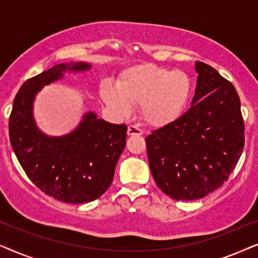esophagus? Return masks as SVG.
Here are the masks:
<instances>
[{
    "mask_svg": "<svg viewBox=\"0 0 258 258\" xmlns=\"http://www.w3.org/2000/svg\"><path fill=\"white\" fill-rule=\"evenodd\" d=\"M143 132L140 128H137L136 125H129L128 126V135L129 136H140L142 135Z\"/></svg>",
    "mask_w": 258,
    "mask_h": 258,
    "instance_id": "obj_1",
    "label": "esophagus"
}]
</instances>
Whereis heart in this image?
I'll return each mask as SVG.
<instances>
[{"mask_svg":"<svg viewBox=\"0 0 258 258\" xmlns=\"http://www.w3.org/2000/svg\"><path fill=\"white\" fill-rule=\"evenodd\" d=\"M192 90L190 77L154 64H141L124 70L117 87L101 84V97L119 116L130 115L132 104L141 105L147 124L162 126L175 121L188 103Z\"/></svg>","mask_w":258,"mask_h":258,"instance_id":"b5f03b06","label":"heart"}]
</instances>
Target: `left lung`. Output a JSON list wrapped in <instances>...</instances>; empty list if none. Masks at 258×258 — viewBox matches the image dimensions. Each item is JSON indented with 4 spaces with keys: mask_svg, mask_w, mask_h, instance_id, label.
Returning a JSON list of instances; mask_svg holds the SVG:
<instances>
[{
    "mask_svg": "<svg viewBox=\"0 0 258 258\" xmlns=\"http://www.w3.org/2000/svg\"><path fill=\"white\" fill-rule=\"evenodd\" d=\"M191 107L146 137L150 171L174 200L203 199L229 178L244 147L241 102L231 82L196 62Z\"/></svg>",
    "mask_w": 258,
    "mask_h": 258,
    "instance_id": "8db88e82",
    "label": "left lung"
}]
</instances>
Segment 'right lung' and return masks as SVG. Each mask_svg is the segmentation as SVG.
I'll return each mask as SVG.
<instances>
[{"mask_svg":"<svg viewBox=\"0 0 258 258\" xmlns=\"http://www.w3.org/2000/svg\"><path fill=\"white\" fill-rule=\"evenodd\" d=\"M84 62L61 63L21 86L9 117L13 150L31 182L47 195L66 203H87L110 186L125 147V124H112L87 112L67 135L51 137L38 130L33 115L35 96L66 72H86Z\"/></svg>","mask_w":258,"mask_h":258,"instance_id":"obj_1","label":"right lung"}]
</instances>
